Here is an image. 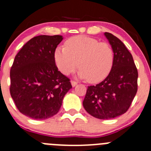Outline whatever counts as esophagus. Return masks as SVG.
<instances>
[{
	"instance_id": "34e87169",
	"label": "esophagus",
	"mask_w": 151,
	"mask_h": 151,
	"mask_svg": "<svg viewBox=\"0 0 151 151\" xmlns=\"http://www.w3.org/2000/svg\"><path fill=\"white\" fill-rule=\"evenodd\" d=\"M71 85H72V86H73V87H75V86H76V85H77V81H74V80H72V81H71Z\"/></svg>"
}]
</instances>
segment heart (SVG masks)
<instances>
[{"mask_svg": "<svg viewBox=\"0 0 151 151\" xmlns=\"http://www.w3.org/2000/svg\"><path fill=\"white\" fill-rule=\"evenodd\" d=\"M114 51L108 42L84 36L70 38L64 47L54 52V60L59 71L70 75L79 68L78 75L89 82L102 81L110 73L114 63Z\"/></svg>", "mask_w": 151, "mask_h": 151, "instance_id": "1", "label": "heart"}]
</instances>
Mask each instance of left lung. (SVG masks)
I'll use <instances>...</instances> for the list:
<instances>
[{
    "instance_id": "8db88e82",
    "label": "left lung",
    "mask_w": 151,
    "mask_h": 151,
    "mask_svg": "<svg viewBox=\"0 0 151 151\" xmlns=\"http://www.w3.org/2000/svg\"><path fill=\"white\" fill-rule=\"evenodd\" d=\"M114 51V63L109 76L88 86L83 106L93 117L114 118L127 111L138 90V70L127 47L117 37L105 33Z\"/></svg>"
}]
</instances>
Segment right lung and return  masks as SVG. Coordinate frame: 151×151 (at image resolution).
Wrapping results in <instances>:
<instances>
[{
	"label": "right lung",
	"mask_w": 151,
	"mask_h": 151,
	"mask_svg": "<svg viewBox=\"0 0 151 151\" xmlns=\"http://www.w3.org/2000/svg\"><path fill=\"white\" fill-rule=\"evenodd\" d=\"M62 36L40 35L30 39L16 55L10 69L9 91L18 110L36 120L58 112L65 94L72 88L62 74L54 52Z\"/></svg>",
	"instance_id": "obj_1"
}]
</instances>
